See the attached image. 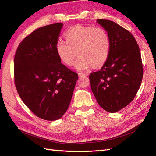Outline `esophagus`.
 I'll return each mask as SVG.
<instances>
[{"label":"esophagus","mask_w":156,"mask_h":156,"mask_svg":"<svg viewBox=\"0 0 156 156\" xmlns=\"http://www.w3.org/2000/svg\"><path fill=\"white\" fill-rule=\"evenodd\" d=\"M78 75H79V77H84V76H87V73H79Z\"/></svg>","instance_id":"esophagus-1"}]
</instances>
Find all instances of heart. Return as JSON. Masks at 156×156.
Returning <instances> with one entry per match:
<instances>
[{"label": "heart", "mask_w": 156, "mask_h": 156, "mask_svg": "<svg viewBox=\"0 0 156 156\" xmlns=\"http://www.w3.org/2000/svg\"><path fill=\"white\" fill-rule=\"evenodd\" d=\"M66 41L59 40L56 52L60 60L72 66L79 55L74 68L84 71L104 64L110 53L111 41L107 32L101 27L82 25L72 27L64 33Z\"/></svg>", "instance_id": "obj_1"}]
</instances>
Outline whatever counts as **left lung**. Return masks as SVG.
Listing matches in <instances>:
<instances>
[{"label": "left lung", "mask_w": 156, "mask_h": 156, "mask_svg": "<svg viewBox=\"0 0 156 156\" xmlns=\"http://www.w3.org/2000/svg\"><path fill=\"white\" fill-rule=\"evenodd\" d=\"M97 23L109 36L111 48L101 69L89 75L91 90L103 109L116 112L133 101L140 88L143 75L140 49L124 28L107 20Z\"/></svg>", "instance_id": "obj_1"}]
</instances>
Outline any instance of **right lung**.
Returning <instances> with one entry per match:
<instances>
[{
	"instance_id": "add662e5",
	"label": "right lung",
	"mask_w": 156,
	"mask_h": 156,
	"mask_svg": "<svg viewBox=\"0 0 156 156\" xmlns=\"http://www.w3.org/2000/svg\"><path fill=\"white\" fill-rule=\"evenodd\" d=\"M63 23L39 28L23 40L14 57V81L27 107L40 119H60L72 100L77 73L61 63L56 44Z\"/></svg>"
}]
</instances>
